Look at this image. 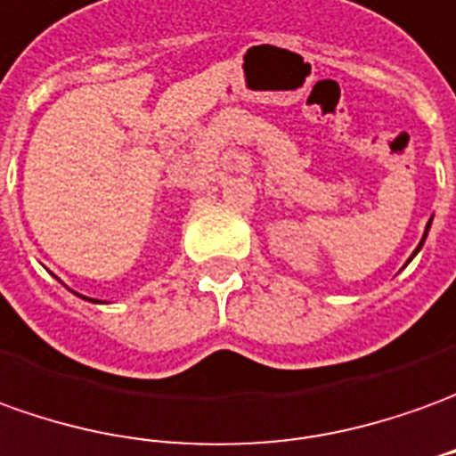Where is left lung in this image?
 I'll return each instance as SVG.
<instances>
[{"instance_id": "1", "label": "left lung", "mask_w": 456, "mask_h": 456, "mask_svg": "<svg viewBox=\"0 0 456 456\" xmlns=\"http://www.w3.org/2000/svg\"><path fill=\"white\" fill-rule=\"evenodd\" d=\"M429 225H432V218H429V223H427V228H425V235H422V240H419V246H417V250H414V253H412V258H414V256H417V253H419V248L425 246V240H427V233H429ZM412 258H410V260H412ZM410 260H407V263H410Z\"/></svg>"}]
</instances>
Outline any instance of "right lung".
Listing matches in <instances>:
<instances>
[{"label":"right lung","mask_w":456,"mask_h":456,"mask_svg":"<svg viewBox=\"0 0 456 456\" xmlns=\"http://www.w3.org/2000/svg\"><path fill=\"white\" fill-rule=\"evenodd\" d=\"M78 295V293H77ZM84 300H89V297H84ZM91 303H99V300H91Z\"/></svg>","instance_id":"1"}]
</instances>
